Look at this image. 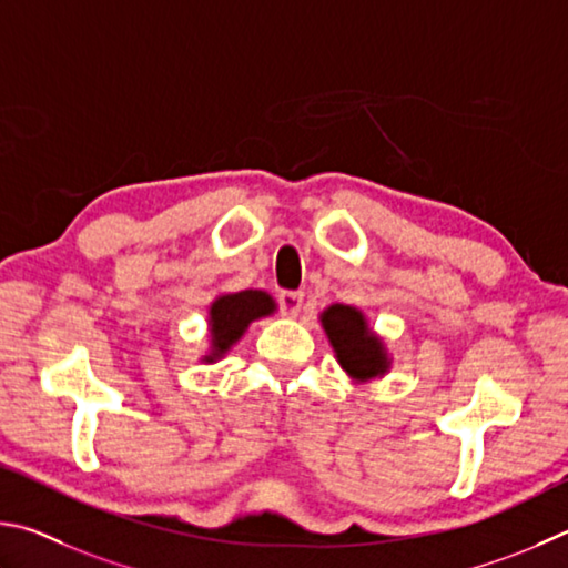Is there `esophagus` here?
<instances>
[{"label": "esophagus", "instance_id": "34e87169", "mask_svg": "<svg viewBox=\"0 0 568 568\" xmlns=\"http://www.w3.org/2000/svg\"><path fill=\"white\" fill-rule=\"evenodd\" d=\"M278 304H282V312L286 316H296L302 312L304 294L302 292H282V294H278Z\"/></svg>", "mask_w": 568, "mask_h": 568}]
</instances>
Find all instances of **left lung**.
Returning a JSON list of instances; mask_svg holds the SVG:
<instances>
[{"instance_id": "1", "label": "left lung", "mask_w": 568, "mask_h": 568, "mask_svg": "<svg viewBox=\"0 0 568 568\" xmlns=\"http://www.w3.org/2000/svg\"><path fill=\"white\" fill-rule=\"evenodd\" d=\"M320 322L334 349V359L354 384L384 379L392 372V354L359 306L332 304L320 314Z\"/></svg>"}]
</instances>
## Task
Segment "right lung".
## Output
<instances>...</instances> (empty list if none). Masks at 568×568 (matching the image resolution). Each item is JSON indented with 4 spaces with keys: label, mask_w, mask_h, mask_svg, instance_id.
<instances>
[{
    "label": "right lung",
    "mask_w": 568,
    "mask_h": 568,
    "mask_svg": "<svg viewBox=\"0 0 568 568\" xmlns=\"http://www.w3.org/2000/svg\"><path fill=\"white\" fill-rule=\"evenodd\" d=\"M278 310L276 300L264 290L224 292L214 296L206 310V352L199 356L202 364H216L234 349L248 326L254 322L272 316Z\"/></svg>",
    "instance_id": "add662e5"
}]
</instances>
